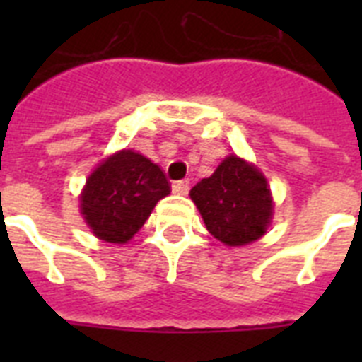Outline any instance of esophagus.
I'll use <instances>...</instances> for the list:
<instances>
[{
    "mask_svg": "<svg viewBox=\"0 0 362 362\" xmlns=\"http://www.w3.org/2000/svg\"><path fill=\"white\" fill-rule=\"evenodd\" d=\"M172 190H174L175 194H179V196H187L188 190H190V181H188V179L175 181V183L172 185Z\"/></svg>",
    "mask_w": 362,
    "mask_h": 362,
    "instance_id": "obj_1",
    "label": "esophagus"
}]
</instances>
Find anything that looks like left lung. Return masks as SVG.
<instances>
[{
  "label": "left lung",
  "mask_w": 362,
  "mask_h": 362,
  "mask_svg": "<svg viewBox=\"0 0 362 362\" xmlns=\"http://www.w3.org/2000/svg\"><path fill=\"white\" fill-rule=\"evenodd\" d=\"M190 197L206 230L228 246L263 238L274 216L267 177L238 156H228L210 177L201 179Z\"/></svg>",
  "instance_id": "left-lung-1"
}]
</instances>
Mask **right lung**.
Returning a JSON list of instances; mask_svg holds the SVG:
<instances>
[{
	"label": "right lung",
	"instance_id": "add662e5",
	"mask_svg": "<svg viewBox=\"0 0 362 362\" xmlns=\"http://www.w3.org/2000/svg\"><path fill=\"white\" fill-rule=\"evenodd\" d=\"M168 194L170 183L156 163L134 150H119L88 175L79 201L95 238L123 245Z\"/></svg>",
	"mask_w": 362,
	"mask_h": 362
}]
</instances>
